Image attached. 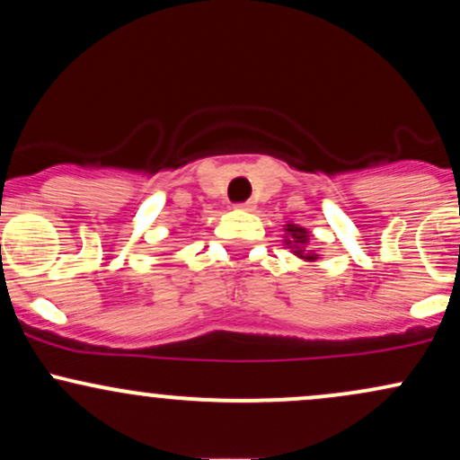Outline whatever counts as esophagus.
<instances>
[{"label":"esophagus","instance_id":"esophagus-1","mask_svg":"<svg viewBox=\"0 0 460 460\" xmlns=\"http://www.w3.org/2000/svg\"><path fill=\"white\" fill-rule=\"evenodd\" d=\"M235 208L244 209V212H252V209H255V203H252V200H244V203H237Z\"/></svg>","mask_w":460,"mask_h":460}]
</instances>
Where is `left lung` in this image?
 <instances>
[{"label": "left lung", "instance_id": "1", "mask_svg": "<svg viewBox=\"0 0 460 460\" xmlns=\"http://www.w3.org/2000/svg\"><path fill=\"white\" fill-rule=\"evenodd\" d=\"M285 231H288V234H289V240H285V244H292L294 255H298L300 260H307V261L318 260V255H315V252L305 251V244H307V242H309V234L303 229V226L288 225V229H285Z\"/></svg>", "mask_w": 460, "mask_h": 460}]
</instances>
